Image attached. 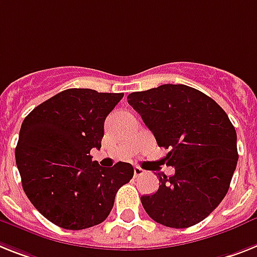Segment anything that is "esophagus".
<instances>
[{
    "instance_id": "34e87169",
    "label": "esophagus",
    "mask_w": 257,
    "mask_h": 257,
    "mask_svg": "<svg viewBox=\"0 0 257 257\" xmlns=\"http://www.w3.org/2000/svg\"><path fill=\"white\" fill-rule=\"evenodd\" d=\"M144 169H142L141 167H135V168H134V176H135V177H139V176H142V175H144Z\"/></svg>"
}]
</instances>
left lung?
<instances>
[{"label":"left lung","mask_w":257,"mask_h":257,"mask_svg":"<svg viewBox=\"0 0 257 257\" xmlns=\"http://www.w3.org/2000/svg\"><path fill=\"white\" fill-rule=\"evenodd\" d=\"M128 103L141 114L159 147L168 148L158 192L141 197L146 213L160 224L186 228L200 223L227 194L238 163L236 131L209 95L182 84L134 92Z\"/></svg>","instance_id":"8db88e82"}]
</instances>
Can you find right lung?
<instances>
[{
    "label": "right lung",
    "instance_id": "1",
    "mask_svg": "<svg viewBox=\"0 0 257 257\" xmlns=\"http://www.w3.org/2000/svg\"><path fill=\"white\" fill-rule=\"evenodd\" d=\"M123 93L67 89L25 118L16 162L27 198L44 218L67 230L102 223L120 186L133 179L128 163L103 168L90 150L101 148L106 116Z\"/></svg>",
    "mask_w": 257,
    "mask_h": 257
}]
</instances>
